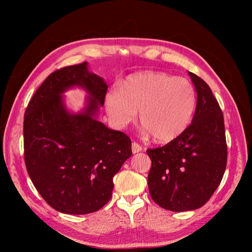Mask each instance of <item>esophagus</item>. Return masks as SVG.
Masks as SVG:
<instances>
[{
    "mask_svg": "<svg viewBox=\"0 0 252 252\" xmlns=\"http://www.w3.org/2000/svg\"><path fill=\"white\" fill-rule=\"evenodd\" d=\"M142 149H143V147L140 145V144H137L135 142L132 143V153L133 154L140 153V152H142Z\"/></svg>",
    "mask_w": 252,
    "mask_h": 252,
    "instance_id": "obj_1",
    "label": "esophagus"
}]
</instances>
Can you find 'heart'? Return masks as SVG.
Listing matches in <instances>:
<instances>
[{
  "instance_id": "obj_1",
  "label": "heart",
  "mask_w": 252,
  "mask_h": 252,
  "mask_svg": "<svg viewBox=\"0 0 252 252\" xmlns=\"http://www.w3.org/2000/svg\"><path fill=\"white\" fill-rule=\"evenodd\" d=\"M196 92L184 78L163 72L131 77L122 87L111 88L105 96L107 114L117 127L136 120L157 142H170L190 125L196 109Z\"/></svg>"
}]
</instances>
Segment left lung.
Returning <instances> with one entry per match:
<instances>
[{
  "instance_id": "1",
  "label": "left lung",
  "mask_w": 252,
  "mask_h": 252,
  "mask_svg": "<svg viewBox=\"0 0 252 252\" xmlns=\"http://www.w3.org/2000/svg\"><path fill=\"white\" fill-rule=\"evenodd\" d=\"M197 92L190 126L162 147L147 149L152 160L148 189L153 200L170 211L202 207L220 185L227 161L222 110L209 85L189 72Z\"/></svg>"
}]
</instances>
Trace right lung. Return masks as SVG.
<instances>
[{
	"label": "right lung",
	"instance_id": "1",
	"mask_svg": "<svg viewBox=\"0 0 252 252\" xmlns=\"http://www.w3.org/2000/svg\"><path fill=\"white\" fill-rule=\"evenodd\" d=\"M72 87L88 93L79 113L66 108L62 95ZM107 89L85 62L51 73L26 109L27 171L39 194L60 212L99 210L111 198L112 178L132 155L130 137L97 120Z\"/></svg>",
	"mask_w": 252,
	"mask_h": 252
}]
</instances>
